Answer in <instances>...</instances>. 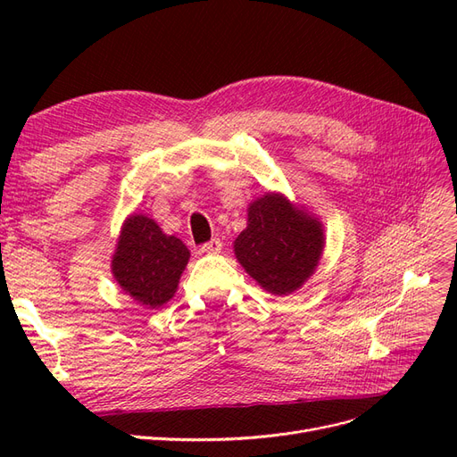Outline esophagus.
<instances>
[{
  "label": "esophagus",
  "mask_w": 457,
  "mask_h": 457,
  "mask_svg": "<svg viewBox=\"0 0 457 457\" xmlns=\"http://www.w3.org/2000/svg\"><path fill=\"white\" fill-rule=\"evenodd\" d=\"M220 247H223V242H220V238H212L210 242H205L200 245V252L202 253H219Z\"/></svg>",
  "instance_id": "34e87169"
}]
</instances>
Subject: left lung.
Segmentation results:
<instances>
[{"label": "left lung", "mask_w": 457, "mask_h": 457, "mask_svg": "<svg viewBox=\"0 0 457 457\" xmlns=\"http://www.w3.org/2000/svg\"><path fill=\"white\" fill-rule=\"evenodd\" d=\"M322 247L324 232L316 219L294 210L280 195H265L250 205L234 253L259 286L287 295L312 274Z\"/></svg>", "instance_id": "obj_1"}]
</instances>
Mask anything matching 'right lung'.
Wrapping results in <instances>:
<instances>
[{"label":"right lung","mask_w":457,"mask_h":457,"mask_svg":"<svg viewBox=\"0 0 457 457\" xmlns=\"http://www.w3.org/2000/svg\"><path fill=\"white\" fill-rule=\"evenodd\" d=\"M188 257L181 240L163 234L152 219L131 215L121 228L112 272L133 299L162 307L173 297Z\"/></svg>","instance_id":"add662e5"}]
</instances>
